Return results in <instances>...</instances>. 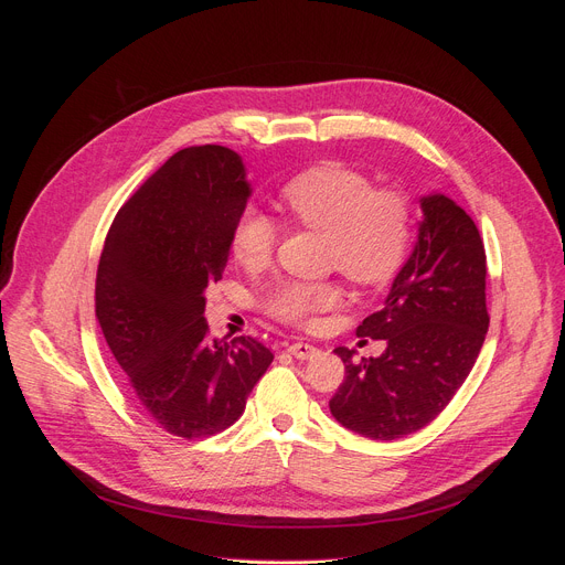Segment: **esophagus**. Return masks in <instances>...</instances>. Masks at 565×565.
<instances>
[{"instance_id":"1","label":"esophagus","mask_w":565,"mask_h":565,"mask_svg":"<svg viewBox=\"0 0 565 565\" xmlns=\"http://www.w3.org/2000/svg\"><path fill=\"white\" fill-rule=\"evenodd\" d=\"M288 352L292 354V358H298V360H311L313 354L318 352V348L311 345V343L298 341V343H290V345H288Z\"/></svg>"}]
</instances>
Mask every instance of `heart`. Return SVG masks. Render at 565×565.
<instances>
[{"instance_id":"obj_1","label":"heart","mask_w":565,"mask_h":565,"mask_svg":"<svg viewBox=\"0 0 565 565\" xmlns=\"http://www.w3.org/2000/svg\"><path fill=\"white\" fill-rule=\"evenodd\" d=\"M281 203L295 222L330 233L328 263L354 284L387 281L407 254L409 201L394 190H375L360 171L337 162L307 169L281 188ZM277 241L275 222L245 205L233 220L228 247L237 263L258 270L270 263ZM339 302L341 290L332 281L288 279L263 295L265 313L292 328H309Z\"/></svg>"}]
</instances>
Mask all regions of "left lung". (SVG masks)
<instances>
[{"mask_svg":"<svg viewBox=\"0 0 565 565\" xmlns=\"http://www.w3.org/2000/svg\"><path fill=\"white\" fill-rule=\"evenodd\" d=\"M419 243L387 302L362 320L360 337L384 339L377 360L337 348L345 377L330 401L334 419L371 439H398L428 426L477 362L490 324L486 247L473 220L449 196L422 201Z\"/></svg>","mask_w":565,"mask_h":565,"instance_id":"1","label":"left lung"}]
</instances>
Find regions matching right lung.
Here are the masks:
<instances>
[{
  "label": "right lung",
  "mask_w": 565,
  "mask_h": 565,
  "mask_svg": "<svg viewBox=\"0 0 565 565\" xmlns=\"http://www.w3.org/2000/svg\"><path fill=\"white\" fill-rule=\"evenodd\" d=\"M249 196L231 148L171 156L116 213L96 275V318L143 412L201 439L233 426L275 354L254 337L215 341L205 290L222 279Z\"/></svg>",
  "instance_id": "obj_1"
}]
</instances>
